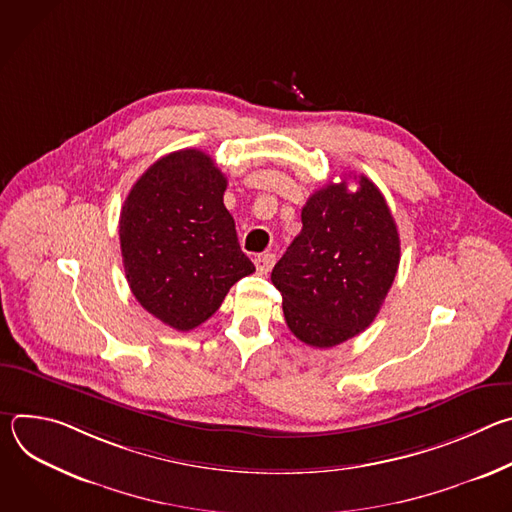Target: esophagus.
<instances>
[{"instance_id":"obj_1","label":"esophagus","mask_w":512,"mask_h":512,"mask_svg":"<svg viewBox=\"0 0 512 512\" xmlns=\"http://www.w3.org/2000/svg\"><path fill=\"white\" fill-rule=\"evenodd\" d=\"M273 263H275V255H271V253H263V255L255 257V267H257L259 275H267L271 271Z\"/></svg>"}]
</instances>
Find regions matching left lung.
I'll use <instances>...</instances> for the list:
<instances>
[{"mask_svg":"<svg viewBox=\"0 0 512 512\" xmlns=\"http://www.w3.org/2000/svg\"><path fill=\"white\" fill-rule=\"evenodd\" d=\"M395 218L381 190L326 184L302 208V231L271 271L283 316L302 342L332 348L377 318L401 259Z\"/></svg>","mask_w":512,"mask_h":512,"instance_id":"1","label":"left lung"}]
</instances>
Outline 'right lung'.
<instances>
[{
	"label": "right lung",
	"instance_id": "obj_1",
	"mask_svg": "<svg viewBox=\"0 0 512 512\" xmlns=\"http://www.w3.org/2000/svg\"><path fill=\"white\" fill-rule=\"evenodd\" d=\"M225 174L200 150L160 158L129 190L119 241L135 300L174 330L206 322L255 265L241 251Z\"/></svg>",
	"mask_w": 512,
	"mask_h": 512
}]
</instances>
